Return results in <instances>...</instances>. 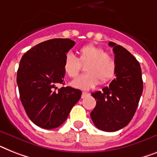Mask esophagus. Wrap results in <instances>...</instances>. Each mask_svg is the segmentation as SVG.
<instances>
[{
	"mask_svg": "<svg viewBox=\"0 0 157 157\" xmlns=\"http://www.w3.org/2000/svg\"><path fill=\"white\" fill-rule=\"evenodd\" d=\"M89 95V93H86V92H82V99H84V98H86Z\"/></svg>",
	"mask_w": 157,
	"mask_h": 157,
	"instance_id": "obj_1",
	"label": "esophagus"
}]
</instances>
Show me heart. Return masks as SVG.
Listing matches in <instances>:
<instances>
[{
  "label": "heart",
  "instance_id": "b5f03b06",
  "mask_svg": "<svg viewBox=\"0 0 157 157\" xmlns=\"http://www.w3.org/2000/svg\"><path fill=\"white\" fill-rule=\"evenodd\" d=\"M88 63L84 70L86 73L81 75L71 82V86L82 90H90L99 82L106 83L113 79L116 72L115 58L103 48L94 44L84 45L78 50V58L72 53L65 55L63 68L70 78H75L81 69L80 63Z\"/></svg>",
  "mask_w": 157,
  "mask_h": 157
}]
</instances>
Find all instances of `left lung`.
Listing matches in <instances>:
<instances>
[{
  "label": "left lung",
  "instance_id": "obj_1",
  "mask_svg": "<svg viewBox=\"0 0 157 157\" xmlns=\"http://www.w3.org/2000/svg\"><path fill=\"white\" fill-rule=\"evenodd\" d=\"M116 63V78L109 86L91 94L96 106L90 118L96 128L116 132L126 127L134 116L143 92V80L139 62L123 46L112 41Z\"/></svg>",
  "mask_w": 157,
  "mask_h": 157
}]
</instances>
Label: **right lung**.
<instances>
[{"label":"right lung","mask_w":157,"mask_h":157,"mask_svg":"<svg viewBox=\"0 0 157 157\" xmlns=\"http://www.w3.org/2000/svg\"><path fill=\"white\" fill-rule=\"evenodd\" d=\"M75 42L55 38L31 48L20 61L17 75L20 99L33 124L45 129L61 126L67 120L82 91L64 84L63 63L65 55Z\"/></svg>","instance_id":"right-lung-1"}]
</instances>
